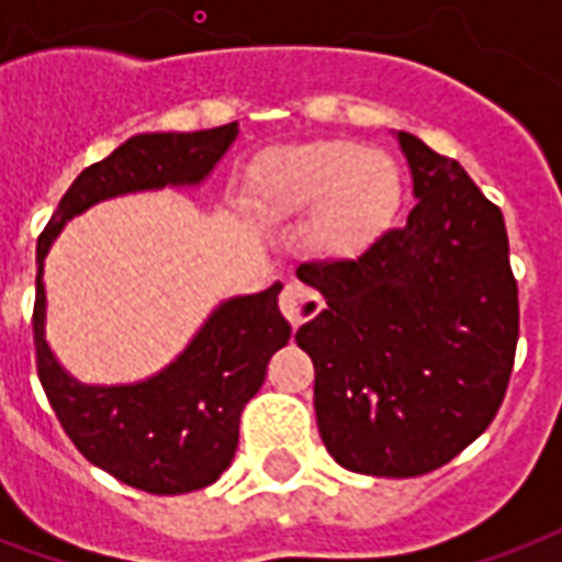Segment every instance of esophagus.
Wrapping results in <instances>:
<instances>
[{"label":"esophagus","mask_w":562,"mask_h":562,"mask_svg":"<svg viewBox=\"0 0 562 562\" xmlns=\"http://www.w3.org/2000/svg\"><path fill=\"white\" fill-rule=\"evenodd\" d=\"M280 308L291 326H300L306 324V321H312V317L324 308V300H321L317 291L306 289V285H300V282H289L280 294Z\"/></svg>","instance_id":"obj_1"}]
</instances>
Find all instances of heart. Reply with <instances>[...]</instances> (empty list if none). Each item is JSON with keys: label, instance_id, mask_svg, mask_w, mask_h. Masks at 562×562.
<instances>
[{"label": "heart", "instance_id": "b5f03b06", "mask_svg": "<svg viewBox=\"0 0 562 562\" xmlns=\"http://www.w3.org/2000/svg\"><path fill=\"white\" fill-rule=\"evenodd\" d=\"M402 201L400 166L352 139H315L273 151L256 183V206L294 221L308 212V238L326 256L364 250Z\"/></svg>", "mask_w": 562, "mask_h": 562}]
</instances>
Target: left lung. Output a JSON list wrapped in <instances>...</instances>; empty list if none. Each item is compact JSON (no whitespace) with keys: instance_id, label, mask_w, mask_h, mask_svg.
I'll return each mask as SVG.
<instances>
[{"instance_id":"left-lung-1","label":"left lung","mask_w":562,"mask_h":562,"mask_svg":"<svg viewBox=\"0 0 562 562\" xmlns=\"http://www.w3.org/2000/svg\"><path fill=\"white\" fill-rule=\"evenodd\" d=\"M414 210L364 254L306 262L326 306L294 335L315 364L317 431L344 470L414 479L493 423L519 338L502 210L461 169L396 131Z\"/></svg>"}]
</instances>
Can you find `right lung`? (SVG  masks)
<instances>
[{
	"label": "right lung",
	"instance_id": "right-lung-1",
	"mask_svg": "<svg viewBox=\"0 0 562 562\" xmlns=\"http://www.w3.org/2000/svg\"><path fill=\"white\" fill-rule=\"evenodd\" d=\"M238 125L194 134H136L83 169L37 238L34 344L37 373L60 426L78 452L127 487L178 496L210 487L238 446V417L262 387L268 361L291 338L277 297L282 282L238 294L212 308L192 341L148 379L83 384L46 341L43 265L66 221L122 194L201 187L227 154Z\"/></svg>",
	"mask_w": 562,
	"mask_h": 562
}]
</instances>
